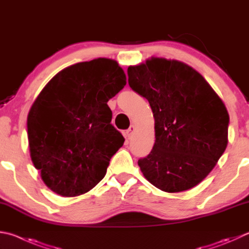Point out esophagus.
Returning <instances> with one entry per match:
<instances>
[{"mask_svg": "<svg viewBox=\"0 0 249 249\" xmlns=\"http://www.w3.org/2000/svg\"><path fill=\"white\" fill-rule=\"evenodd\" d=\"M134 132H135V126L134 125H130L129 128L125 132V136L129 139L130 137H132V135H133Z\"/></svg>", "mask_w": 249, "mask_h": 249, "instance_id": "1", "label": "esophagus"}]
</instances>
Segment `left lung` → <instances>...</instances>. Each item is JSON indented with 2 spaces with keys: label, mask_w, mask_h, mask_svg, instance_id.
Instances as JSON below:
<instances>
[{
  "label": "left lung",
  "mask_w": 249,
  "mask_h": 249,
  "mask_svg": "<svg viewBox=\"0 0 249 249\" xmlns=\"http://www.w3.org/2000/svg\"><path fill=\"white\" fill-rule=\"evenodd\" d=\"M127 73L130 88L147 99L155 117V144L138 160L144 178L166 193L195 187L228 146L223 101L202 75L178 60L152 56Z\"/></svg>",
  "instance_id": "1"
}]
</instances>
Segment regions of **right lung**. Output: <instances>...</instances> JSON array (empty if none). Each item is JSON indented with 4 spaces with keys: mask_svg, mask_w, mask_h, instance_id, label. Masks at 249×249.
Segmentation results:
<instances>
[{
    "mask_svg": "<svg viewBox=\"0 0 249 249\" xmlns=\"http://www.w3.org/2000/svg\"><path fill=\"white\" fill-rule=\"evenodd\" d=\"M125 85L119 63L99 57L58 71L39 93L27 117L29 151L52 192L79 196L105 178L125 142L107 101Z\"/></svg>",
    "mask_w": 249,
    "mask_h": 249,
    "instance_id": "add662e5",
    "label": "right lung"
}]
</instances>
